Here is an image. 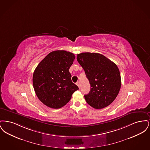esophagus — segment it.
<instances>
[{
  "label": "esophagus",
  "mask_w": 150,
  "mask_h": 150,
  "mask_svg": "<svg viewBox=\"0 0 150 150\" xmlns=\"http://www.w3.org/2000/svg\"><path fill=\"white\" fill-rule=\"evenodd\" d=\"M76 85H77V86H78L79 88H80V83H79V81H78V82H77V83H76Z\"/></svg>",
  "instance_id": "esophagus-1"
}]
</instances>
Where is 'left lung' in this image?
<instances>
[{"label": "left lung", "mask_w": 150, "mask_h": 150, "mask_svg": "<svg viewBox=\"0 0 150 150\" xmlns=\"http://www.w3.org/2000/svg\"><path fill=\"white\" fill-rule=\"evenodd\" d=\"M77 61L89 80L91 90L84 96L91 107L101 109L110 105L121 88V76L117 65L105 56L97 53H81Z\"/></svg>", "instance_id": "left-lung-1"}]
</instances>
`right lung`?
<instances>
[{"label":"right lung","mask_w":150,"mask_h":150,"mask_svg":"<svg viewBox=\"0 0 150 150\" xmlns=\"http://www.w3.org/2000/svg\"><path fill=\"white\" fill-rule=\"evenodd\" d=\"M75 58L70 52L55 50L36 67L33 76L34 89L38 98L47 106L55 109L64 106L78 90L69 72Z\"/></svg>","instance_id":"add662e5"}]
</instances>
